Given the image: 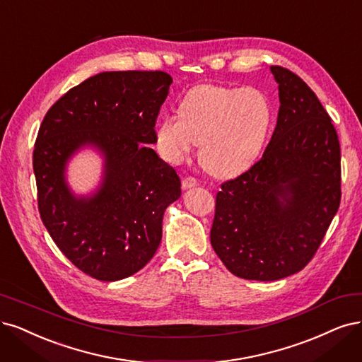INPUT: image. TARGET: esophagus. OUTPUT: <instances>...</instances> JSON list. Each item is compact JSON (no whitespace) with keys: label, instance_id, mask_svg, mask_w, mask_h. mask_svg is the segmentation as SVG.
I'll use <instances>...</instances> for the list:
<instances>
[{"label":"esophagus","instance_id":"34e87169","mask_svg":"<svg viewBox=\"0 0 362 362\" xmlns=\"http://www.w3.org/2000/svg\"><path fill=\"white\" fill-rule=\"evenodd\" d=\"M181 185H182L184 190H189V189H193V187L199 185V182H197V180L193 178V177H185V178L182 180Z\"/></svg>","mask_w":362,"mask_h":362}]
</instances>
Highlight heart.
Returning <instances> with one entry per match:
<instances>
[{
	"label": "heart",
	"mask_w": 362,
	"mask_h": 362,
	"mask_svg": "<svg viewBox=\"0 0 362 362\" xmlns=\"http://www.w3.org/2000/svg\"><path fill=\"white\" fill-rule=\"evenodd\" d=\"M272 119V106L264 91L253 86L199 85L184 95L180 115L160 118L156 144L161 157L178 165L197 142L204 168L229 177L259 157Z\"/></svg>",
	"instance_id": "b5f03b06"
}]
</instances>
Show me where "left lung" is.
I'll return each instance as SVG.
<instances>
[{"label":"left lung","mask_w":362,"mask_h":362,"mask_svg":"<svg viewBox=\"0 0 362 362\" xmlns=\"http://www.w3.org/2000/svg\"><path fill=\"white\" fill-rule=\"evenodd\" d=\"M279 83L276 130L264 156L221 184L211 245L233 276L274 281L301 271L337 214L340 142L310 86L271 66Z\"/></svg>","instance_id":"8db88e82"}]
</instances>
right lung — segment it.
<instances>
[{"instance_id":"obj_1","label":"right lung","mask_w":362,"mask_h":362,"mask_svg":"<svg viewBox=\"0 0 362 362\" xmlns=\"http://www.w3.org/2000/svg\"><path fill=\"white\" fill-rule=\"evenodd\" d=\"M170 83L165 71L98 73L62 95L37 134L42 221L62 255L97 280L142 269L160 245L166 208L181 196L175 169L149 148ZM83 147L103 154L104 175L95 192L74 195L65 170Z\"/></svg>"}]
</instances>
